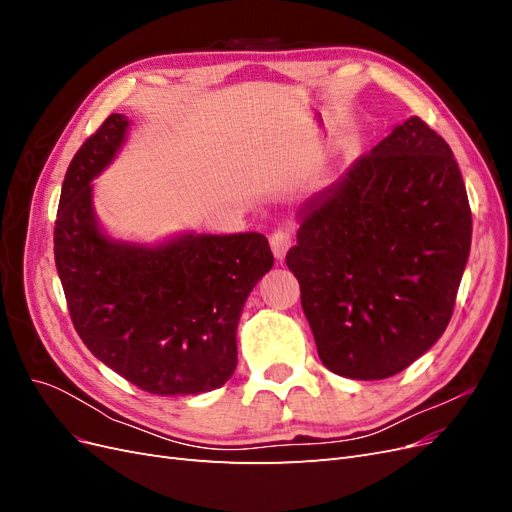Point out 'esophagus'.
<instances>
[{
    "mask_svg": "<svg viewBox=\"0 0 512 512\" xmlns=\"http://www.w3.org/2000/svg\"><path fill=\"white\" fill-rule=\"evenodd\" d=\"M292 232L288 228H277L273 235H271V250H273V256L277 260H284L286 252L292 247Z\"/></svg>",
    "mask_w": 512,
    "mask_h": 512,
    "instance_id": "esophagus-1",
    "label": "esophagus"
}]
</instances>
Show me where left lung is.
I'll return each mask as SVG.
<instances>
[{"mask_svg":"<svg viewBox=\"0 0 512 512\" xmlns=\"http://www.w3.org/2000/svg\"><path fill=\"white\" fill-rule=\"evenodd\" d=\"M286 265L322 365L382 380L451 322L472 211L451 147L410 117L299 211Z\"/></svg>","mask_w":512,"mask_h":512,"instance_id":"8db88e82","label":"left lung"}]
</instances>
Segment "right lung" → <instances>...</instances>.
<instances>
[{
    "instance_id": "right-lung-1",
    "label": "right lung",
    "mask_w": 512,
    "mask_h": 512,
    "mask_svg": "<svg viewBox=\"0 0 512 512\" xmlns=\"http://www.w3.org/2000/svg\"><path fill=\"white\" fill-rule=\"evenodd\" d=\"M130 121L113 113L76 151L61 185L55 265L89 352L153 395H198L237 367L247 294L273 267L265 235H179L145 247L108 239L91 179L113 162Z\"/></svg>"
}]
</instances>
